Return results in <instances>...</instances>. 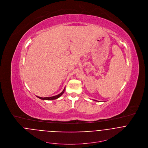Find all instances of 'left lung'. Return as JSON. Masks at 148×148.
<instances>
[{
	"instance_id": "left-lung-1",
	"label": "left lung",
	"mask_w": 148,
	"mask_h": 148,
	"mask_svg": "<svg viewBox=\"0 0 148 148\" xmlns=\"http://www.w3.org/2000/svg\"><path fill=\"white\" fill-rule=\"evenodd\" d=\"M95 101H97V100H95Z\"/></svg>"
}]
</instances>
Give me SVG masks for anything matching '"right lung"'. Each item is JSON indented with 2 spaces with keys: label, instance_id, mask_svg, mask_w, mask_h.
I'll return each instance as SVG.
<instances>
[{
  "label": "right lung",
  "instance_id": "obj_1",
  "mask_svg": "<svg viewBox=\"0 0 148 148\" xmlns=\"http://www.w3.org/2000/svg\"><path fill=\"white\" fill-rule=\"evenodd\" d=\"M65 91V88L63 90L62 92H61L60 94L56 95V96H52V97H39V96H37L38 98H39L40 99H42V100H55V99H58L59 97H60L64 93Z\"/></svg>",
  "mask_w": 148,
  "mask_h": 148
}]
</instances>
